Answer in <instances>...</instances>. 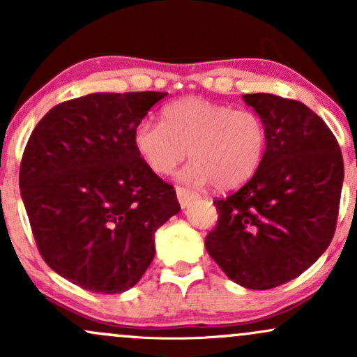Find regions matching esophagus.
Listing matches in <instances>:
<instances>
[{
  "label": "esophagus",
  "mask_w": 357,
  "mask_h": 357,
  "mask_svg": "<svg viewBox=\"0 0 357 357\" xmlns=\"http://www.w3.org/2000/svg\"><path fill=\"white\" fill-rule=\"evenodd\" d=\"M176 195H178V202H179V204H181V208L190 206V203L192 202V199L198 198V196H196L195 192L190 191V190H186V188H181V186L176 188Z\"/></svg>",
  "instance_id": "obj_1"
}]
</instances>
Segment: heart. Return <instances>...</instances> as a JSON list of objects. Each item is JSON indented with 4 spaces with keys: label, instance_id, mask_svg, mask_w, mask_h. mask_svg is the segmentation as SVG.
<instances>
[{
    "label": "heart",
    "instance_id": "heart-1",
    "mask_svg": "<svg viewBox=\"0 0 357 357\" xmlns=\"http://www.w3.org/2000/svg\"><path fill=\"white\" fill-rule=\"evenodd\" d=\"M132 144L154 174H171L190 154L191 162L179 173L183 183H213L218 191H233L245 186L260 169L268 134L255 110L184 97L162 109L161 124H137Z\"/></svg>",
    "mask_w": 357,
    "mask_h": 357
}]
</instances>
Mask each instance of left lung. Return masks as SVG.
Masks as SVG:
<instances>
[{"mask_svg": "<svg viewBox=\"0 0 357 357\" xmlns=\"http://www.w3.org/2000/svg\"><path fill=\"white\" fill-rule=\"evenodd\" d=\"M264 119L268 146L260 169L225 199L204 247L235 284L267 290L305 272L334 236L344 181L337 141L297 100L247 93Z\"/></svg>", "mask_w": 357, "mask_h": 357, "instance_id": "obj_1", "label": "left lung"}]
</instances>
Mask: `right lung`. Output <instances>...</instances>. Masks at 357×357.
Listing matches in <instances>:
<instances>
[{
	"instance_id": "right-lung-1",
	"label": "right lung",
	"mask_w": 357,
	"mask_h": 357,
	"mask_svg": "<svg viewBox=\"0 0 357 357\" xmlns=\"http://www.w3.org/2000/svg\"><path fill=\"white\" fill-rule=\"evenodd\" d=\"M167 93L97 92L55 105L36 124L20 191L36 247L53 272L97 294H121L153 261L154 233L179 213L132 134Z\"/></svg>"
}]
</instances>
